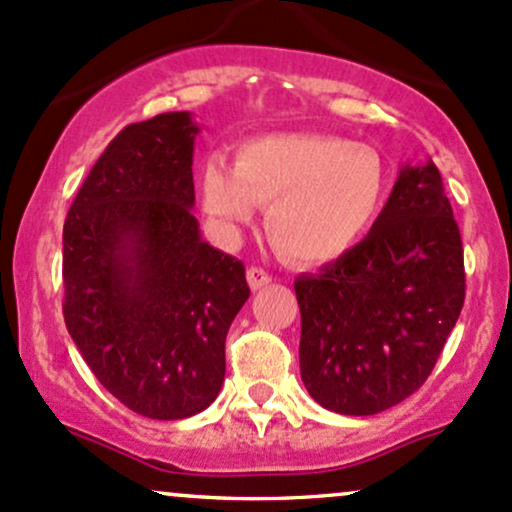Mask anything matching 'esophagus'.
<instances>
[{"label": "esophagus", "mask_w": 512, "mask_h": 512, "mask_svg": "<svg viewBox=\"0 0 512 512\" xmlns=\"http://www.w3.org/2000/svg\"><path fill=\"white\" fill-rule=\"evenodd\" d=\"M246 280H249V285H251V290H261V287H266L268 283H271V275H268L266 271H263V268H254L251 266L249 271H246Z\"/></svg>", "instance_id": "esophagus-1"}]
</instances>
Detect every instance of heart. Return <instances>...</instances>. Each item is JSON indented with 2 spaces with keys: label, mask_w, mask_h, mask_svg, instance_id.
I'll list each match as a JSON object with an SVG mask.
<instances>
[{
  "label": "heart",
  "mask_w": 512,
  "mask_h": 512,
  "mask_svg": "<svg viewBox=\"0 0 512 512\" xmlns=\"http://www.w3.org/2000/svg\"><path fill=\"white\" fill-rule=\"evenodd\" d=\"M203 208L225 241L266 210L268 234L292 261H338L375 225L387 193L380 154L317 132H278L241 142L234 166L210 157Z\"/></svg>",
  "instance_id": "obj_1"
}]
</instances>
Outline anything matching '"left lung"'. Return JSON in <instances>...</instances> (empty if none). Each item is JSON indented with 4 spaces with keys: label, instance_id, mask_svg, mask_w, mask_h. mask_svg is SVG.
Listing matches in <instances>:
<instances>
[{
    "label": "left lung",
    "instance_id": "obj_1",
    "mask_svg": "<svg viewBox=\"0 0 512 512\" xmlns=\"http://www.w3.org/2000/svg\"><path fill=\"white\" fill-rule=\"evenodd\" d=\"M300 372L343 416L392 409L428 380L464 304V258L442 176L404 164L367 237L295 280Z\"/></svg>",
    "mask_w": 512,
    "mask_h": 512
}]
</instances>
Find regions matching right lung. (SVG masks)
Here are the masks:
<instances>
[{"instance_id": "right-lung-1", "label": "right lung", "mask_w": 512, "mask_h": 512, "mask_svg": "<svg viewBox=\"0 0 512 512\" xmlns=\"http://www.w3.org/2000/svg\"><path fill=\"white\" fill-rule=\"evenodd\" d=\"M193 113L120 130L62 232L65 324L120 404L157 421L205 411L225 382V338L249 300L244 263L200 237Z\"/></svg>"}]
</instances>
